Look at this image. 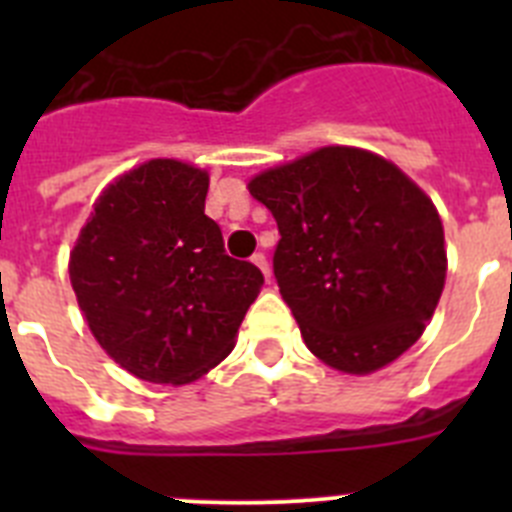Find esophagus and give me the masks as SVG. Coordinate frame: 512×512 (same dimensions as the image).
I'll list each match as a JSON object with an SVG mask.
<instances>
[{"instance_id": "obj_1", "label": "esophagus", "mask_w": 512, "mask_h": 512, "mask_svg": "<svg viewBox=\"0 0 512 512\" xmlns=\"http://www.w3.org/2000/svg\"><path fill=\"white\" fill-rule=\"evenodd\" d=\"M251 261H253V264H256V266H259L261 274H264V279H266V282H269V279H271V269H269V261H266L264 253H253Z\"/></svg>"}]
</instances>
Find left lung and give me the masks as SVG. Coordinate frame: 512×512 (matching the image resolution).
Returning <instances> with one entry per match:
<instances>
[{
  "label": "left lung",
  "mask_w": 512,
  "mask_h": 512,
  "mask_svg": "<svg viewBox=\"0 0 512 512\" xmlns=\"http://www.w3.org/2000/svg\"><path fill=\"white\" fill-rule=\"evenodd\" d=\"M279 225L274 277L302 341L343 374L400 359L446 284L436 205L400 166L356 146H323L248 182Z\"/></svg>",
  "instance_id": "1"
}]
</instances>
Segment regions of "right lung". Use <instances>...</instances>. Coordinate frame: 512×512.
I'll return each mask as SVG.
<instances>
[{
    "mask_svg": "<svg viewBox=\"0 0 512 512\" xmlns=\"http://www.w3.org/2000/svg\"><path fill=\"white\" fill-rule=\"evenodd\" d=\"M210 174L151 158L102 189L69 256L104 354L143 382H197L233 351L264 277L230 259L205 215Z\"/></svg>",
    "mask_w": 512,
    "mask_h": 512,
    "instance_id": "add662e5",
    "label": "right lung"
}]
</instances>
